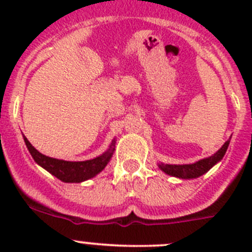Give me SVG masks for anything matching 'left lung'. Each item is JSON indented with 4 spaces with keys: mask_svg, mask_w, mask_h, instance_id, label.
Listing matches in <instances>:
<instances>
[{
    "mask_svg": "<svg viewBox=\"0 0 252 252\" xmlns=\"http://www.w3.org/2000/svg\"><path fill=\"white\" fill-rule=\"evenodd\" d=\"M228 144H230V140H227L223 144V146H222L215 155L207 158V159L199 160V161L194 162V164H186V165L159 164V168L161 169L164 173H166V174L173 175V177L182 178V179H193V178L201 177V175H203L204 173H207L209 169L212 168L216 162L220 161V160L223 158V155L227 151V148H228Z\"/></svg>",
    "mask_w": 252,
    "mask_h": 252,
    "instance_id": "left-lung-1",
    "label": "left lung"
}]
</instances>
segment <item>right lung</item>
<instances>
[{"label":"right lung","mask_w":252,"mask_h":252,"mask_svg":"<svg viewBox=\"0 0 252 252\" xmlns=\"http://www.w3.org/2000/svg\"><path fill=\"white\" fill-rule=\"evenodd\" d=\"M24 140H25L26 146H28L31 157L34 158L35 161L40 166L46 169L50 174L57 177L62 182H65V183H81L83 180L91 179V178L98 174L99 171L103 170L107 162L110 161L113 150H115V148H113L115 141H113L110 149L95 159L86 160V161H65V160L45 157L31 145L25 136H24Z\"/></svg>","instance_id":"add662e5"}]
</instances>
